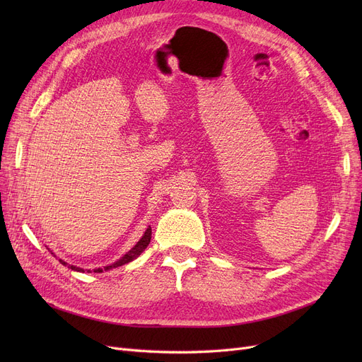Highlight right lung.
I'll list each match as a JSON object with an SVG mask.
<instances>
[{
	"instance_id": "obj_1",
	"label": "right lung",
	"mask_w": 362,
	"mask_h": 362,
	"mask_svg": "<svg viewBox=\"0 0 362 362\" xmlns=\"http://www.w3.org/2000/svg\"><path fill=\"white\" fill-rule=\"evenodd\" d=\"M151 235H152L151 227H148V229H146L145 233H144V236L139 239V242H138L135 246H133V248H132L126 255H123L119 261H116V262L111 264V265H105L104 269H95L93 273H103V272H107V270H111V269L120 267V265H124V264H127V262H130V261H133V259H136V258L145 251L146 246L149 245V242H151ZM60 262H62L63 265H67V262L63 261V259H60ZM69 269H71V270H74V272H82V273L85 272V270L81 269V267H76V265H69ZM88 273H90V270H88Z\"/></svg>"
}]
</instances>
